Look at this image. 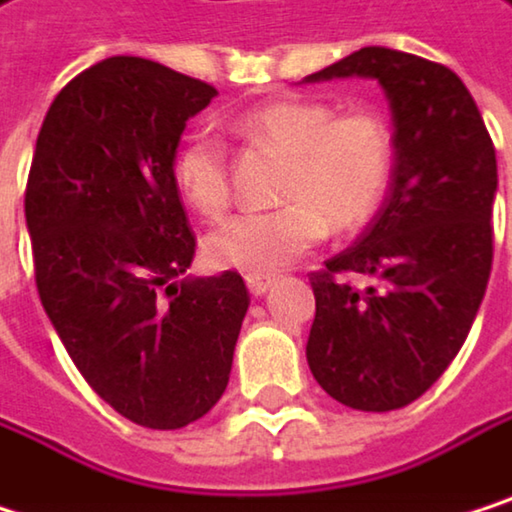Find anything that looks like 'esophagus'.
Instances as JSON below:
<instances>
[{
    "instance_id": "esophagus-1",
    "label": "esophagus",
    "mask_w": 512,
    "mask_h": 512,
    "mask_svg": "<svg viewBox=\"0 0 512 512\" xmlns=\"http://www.w3.org/2000/svg\"><path fill=\"white\" fill-rule=\"evenodd\" d=\"M245 285H248L251 297H264L276 285V279L273 276H245Z\"/></svg>"
}]
</instances>
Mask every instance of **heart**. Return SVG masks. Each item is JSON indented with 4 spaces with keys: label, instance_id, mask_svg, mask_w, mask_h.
Listing matches in <instances>:
<instances>
[{
    "label": "heart",
    "instance_id": "obj_1",
    "mask_svg": "<svg viewBox=\"0 0 512 512\" xmlns=\"http://www.w3.org/2000/svg\"><path fill=\"white\" fill-rule=\"evenodd\" d=\"M248 140L288 152L276 209H251L206 236V258L221 270L264 276L315 248L330 224L354 230L384 200L393 173V134L378 110L336 113L327 101L279 98L236 116ZM173 185L200 215L218 218L230 203L227 149L209 131L188 134L173 155Z\"/></svg>",
    "mask_w": 512,
    "mask_h": 512
}]
</instances>
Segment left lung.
Instances as JSON below:
<instances>
[{
  "instance_id": "8db88e82",
  "label": "left lung",
  "mask_w": 512,
  "mask_h": 512,
  "mask_svg": "<svg viewBox=\"0 0 512 512\" xmlns=\"http://www.w3.org/2000/svg\"><path fill=\"white\" fill-rule=\"evenodd\" d=\"M378 80L393 113V182L363 236L312 273L315 324L306 357L315 381L357 411L420 399L453 363L492 273L495 146L465 83L444 65L363 47L306 83ZM363 272L378 289L338 276Z\"/></svg>"
}]
</instances>
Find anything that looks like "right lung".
<instances>
[{
    "label": "right lung",
    "mask_w": 512,
    "mask_h": 512,
    "mask_svg": "<svg viewBox=\"0 0 512 512\" xmlns=\"http://www.w3.org/2000/svg\"><path fill=\"white\" fill-rule=\"evenodd\" d=\"M215 95L152 59H101L53 98L26 182L41 306L86 384L146 429L221 399L248 312L239 273L182 279L194 236L170 170Z\"/></svg>",
    "instance_id": "right-lung-1"
}]
</instances>
